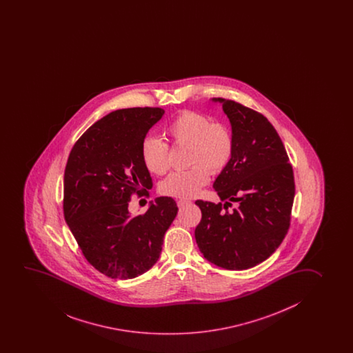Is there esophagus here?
Returning a JSON list of instances; mask_svg holds the SVG:
<instances>
[{
    "label": "esophagus",
    "mask_w": 353,
    "mask_h": 353,
    "mask_svg": "<svg viewBox=\"0 0 353 353\" xmlns=\"http://www.w3.org/2000/svg\"><path fill=\"white\" fill-rule=\"evenodd\" d=\"M190 200L181 199V200H179V201H177V206H179V208H184V206H185V205H190Z\"/></svg>",
    "instance_id": "obj_1"
}]
</instances>
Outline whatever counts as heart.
I'll use <instances>...</instances> for the list:
<instances>
[{
    "instance_id": "b5f03b06",
    "label": "heart",
    "mask_w": 353,
    "mask_h": 353,
    "mask_svg": "<svg viewBox=\"0 0 353 353\" xmlns=\"http://www.w3.org/2000/svg\"><path fill=\"white\" fill-rule=\"evenodd\" d=\"M174 143L188 145L190 169L169 174L160 184L163 195L190 199L209 182V174H219L230 165L234 152V138L230 128L200 112H181L168 128ZM141 155L150 174H163L169 170V144L148 136L143 139Z\"/></svg>"
}]
</instances>
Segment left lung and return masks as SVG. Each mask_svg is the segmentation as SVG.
Listing matches in <instances>:
<instances>
[{
  "instance_id": "obj_1",
  "label": "left lung",
  "mask_w": 353,
  "mask_h": 353,
  "mask_svg": "<svg viewBox=\"0 0 353 353\" xmlns=\"http://www.w3.org/2000/svg\"><path fill=\"white\" fill-rule=\"evenodd\" d=\"M212 101L222 103L230 119L234 152L214 182L225 204L195 201L201 210L195 241L211 263L241 271L267 260L285 238L295 196L294 172L279 134L261 112L230 99ZM232 202L237 208L230 213Z\"/></svg>"
}]
</instances>
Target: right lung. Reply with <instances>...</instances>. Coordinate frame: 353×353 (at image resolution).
Here are the masks:
<instances>
[{"mask_svg": "<svg viewBox=\"0 0 353 353\" xmlns=\"http://www.w3.org/2000/svg\"><path fill=\"white\" fill-rule=\"evenodd\" d=\"M163 112L149 107L112 112L77 139L68 158L64 219L85 259L109 278L131 279L150 270L179 211L172 198L160 196L143 215L128 212L131 196L153 187L141 147Z\"/></svg>", "mask_w": 353, "mask_h": 353, "instance_id": "obj_1", "label": "right lung"}]
</instances>
